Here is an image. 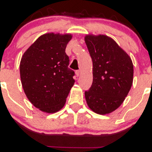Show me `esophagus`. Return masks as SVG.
Segmentation results:
<instances>
[{
  "label": "esophagus",
  "instance_id": "34e87169",
  "mask_svg": "<svg viewBox=\"0 0 152 152\" xmlns=\"http://www.w3.org/2000/svg\"><path fill=\"white\" fill-rule=\"evenodd\" d=\"M80 74H81V71H76V76H79Z\"/></svg>",
  "mask_w": 152,
  "mask_h": 152
}]
</instances>
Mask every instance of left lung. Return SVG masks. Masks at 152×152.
I'll return each mask as SVG.
<instances>
[{
	"label": "left lung",
	"mask_w": 152,
	"mask_h": 152,
	"mask_svg": "<svg viewBox=\"0 0 152 152\" xmlns=\"http://www.w3.org/2000/svg\"><path fill=\"white\" fill-rule=\"evenodd\" d=\"M84 38L93 62V83L85 91L86 103L96 114H110L121 105L129 92L133 63L109 36L88 34Z\"/></svg>",
	"instance_id": "8db88e82"
}]
</instances>
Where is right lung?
I'll use <instances>...</instances> for the list:
<instances>
[{"mask_svg": "<svg viewBox=\"0 0 152 152\" xmlns=\"http://www.w3.org/2000/svg\"><path fill=\"white\" fill-rule=\"evenodd\" d=\"M71 38L69 34H43L20 60L24 92L31 104L43 112L52 114L61 109L74 84V71L69 68V58L65 52Z\"/></svg>", "mask_w": 152, "mask_h": 152, "instance_id": "right-lung-1", "label": "right lung"}]
</instances>
